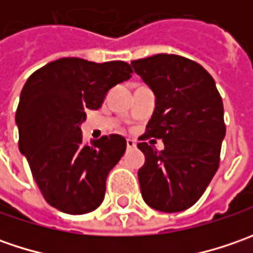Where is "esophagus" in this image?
Segmentation results:
<instances>
[{"instance_id": "1", "label": "esophagus", "mask_w": 253, "mask_h": 253, "mask_svg": "<svg viewBox=\"0 0 253 253\" xmlns=\"http://www.w3.org/2000/svg\"><path fill=\"white\" fill-rule=\"evenodd\" d=\"M135 146H136L135 141H132V139H126V148H128V149H133Z\"/></svg>"}]
</instances>
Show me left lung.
I'll return each mask as SVG.
<instances>
[{"label": "left lung", "instance_id": "obj_1", "mask_svg": "<svg viewBox=\"0 0 253 253\" xmlns=\"http://www.w3.org/2000/svg\"><path fill=\"white\" fill-rule=\"evenodd\" d=\"M131 66L156 97L138 143L145 155L138 171L142 197L163 212L190 209L218 170L225 136L222 98L211 74L187 57L161 53ZM149 137L162 139L165 149L145 142Z\"/></svg>", "mask_w": 253, "mask_h": 253}]
</instances>
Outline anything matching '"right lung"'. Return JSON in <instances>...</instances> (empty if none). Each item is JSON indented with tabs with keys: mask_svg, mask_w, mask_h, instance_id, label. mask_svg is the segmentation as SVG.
Here are the masks:
<instances>
[{
	"mask_svg": "<svg viewBox=\"0 0 253 253\" xmlns=\"http://www.w3.org/2000/svg\"><path fill=\"white\" fill-rule=\"evenodd\" d=\"M132 73L121 60L94 63L63 57L26 80L15 115L19 151L54 209L79 215L102 203L107 176L125 153L126 141L112 133L84 143L80 125L85 111L98 110L108 90Z\"/></svg>",
	"mask_w": 253,
	"mask_h": 253,
	"instance_id": "obj_1",
	"label": "right lung"
}]
</instances>
